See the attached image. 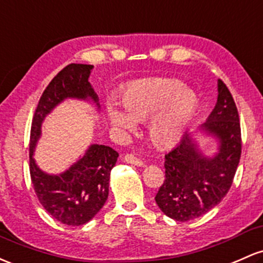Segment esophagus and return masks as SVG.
I'll return each mask as SVG.
<instances>
[{"mask_svg": "<svg viewBox=\"0 0 263 263\" xmlns=\"http://www.w3.org/2000/svg\"><path fill=\"white\" fill-rule=\"evenodd\" d=\"M123 161H125L126 163L134 164V166H137V167H145L146 166L145 162H143L142 160H140V158H137L136 156H134V155H126L125 157H123Z\"/></svg>", "mask_w": 263, "mask_h": 263, "instance_id": "1", "label": "esophagus"}]
</instances>
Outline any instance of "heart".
Returning <instances> with one entry per match:
<instances>
[{
    "label": "heart",
    "instance_id": "heart-1",
    "mask_svg": "<svg viewBox=\"0 0 263 263\" xmlns=\"http://www.w3.org/2000/svg\"><path fill=\"white\" fill-rule=\"evenodd\" d=\"M123 110L115 101L106 103L108 123L120 132L132 131L136 120H147L152 142L171 147L182 140L198 108L191 88L174 79H147L132 82L121 95Z\"/></svg>",
    "mask_w": 263,
    "mask_h": 263
}]
</instances>
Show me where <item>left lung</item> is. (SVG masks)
<instances>
[{"label": "left lung", "instance_id": "1", "mask_svg": "<svg viewBox=\"0 0 263 263\" xmlns=\"http://www.w3.org/2000/svg\"><path fill=\"white\" fill-rule=\"evenodd\" d=\"M216 142V151L204 154L199 137ZM202 142V141H201ZM241 157V127L232 95L217 81V102L206 122L187 132L164 156L166 180L155 200L175 221L197 218L217 206L230 191Z\"/></svg>", "mask_w": 263, "mask_h": 263}]
</instances>
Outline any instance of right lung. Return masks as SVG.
<instances>
[{
	"label": "right lung",
	"instance_id": "obj_1",
	"mask_svg": "<svg viewBox=\"0 0 263 263\" xmlns=\"http://www.w3.org/2000/svg\"><path fill=\"white\" fill-rule=\"evenodd\" d=\"M92 65L71 63L51 81L37 105L30 138V174L37 198L54 220L68 226L91 221L108 198L111 170L118 154L111 147L93 143L65 171L45 172L33 155L42 135L45 118L63 101H85L100 111L99 96L89 83Z\"/></svg>",
	"mask_w": 263,
	"mask_h": 263
}]
</instances>
